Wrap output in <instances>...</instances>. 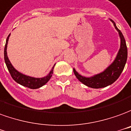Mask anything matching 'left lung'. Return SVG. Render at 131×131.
I'll use <instances>...</instances> for the list:
<instances>
[{"label": "left lung", "instance_id": "8db88e82", "mask_svg": "<svg viewBox=\"0 0 131 131\" xmlns=\"http://www.w3.org/2000/svg\"><path fill=\"white\" fill-rule=\"evenodd\" d=\"M114 24L115 29L117 30L121 39L120 49L117 53V55L112 63L106 68L102 73H98L91 77H85L81 75L73 68V72L76 78L78 79L80 82L84 84L89 88L99 89L106 88L108 85H112L118 78V77L122 73L125 65L126 63L128 57V50H127L126 40L124 39L122 32L117 28L115 23L110 19Z\"/></svg>", "mask_w": 131, "mask_h": 131}]
</instances>
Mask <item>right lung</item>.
<instances>
[{
  "label": "right lung",
  "mask_w": 131,
  "mask_h": 131,
  "mask_svg": "<svg viewBox=\"0 0 131 131\" xmlns=\"http://www.w3.org/2000/svg\"><path fill=\"white\" fill-rule=\"evenodd\" d=\"M10 36V34H9V36L6 39V43H5L4 49V59L8 71L10 73L13 79L19 85H23L26 88H30V89H38L44 85H46L52 76V74L53 73V68H54L56 64L53 66L49 74L46 76H44L43 78H34V77L27 75H25V74L19 72L13 67V66L12 65L8 57L7 47H8V43Z\"/></svg>",
  "instance_id": "add662e5"
}]
</instances>
